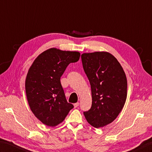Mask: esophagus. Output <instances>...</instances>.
<instances>
[{
  "instance_id": "1",
  "label": "esophagus",
  "mask_w": 152,
  "mask_h": 152,
  "mask_svg": "<svg viewBox=\"0 0 152 152\" xmlns=\"http://www.w3.org/2000/svg\"><path fill=\"white\" fill-rule=\"evenodd\" d=\"M74 108L78 107L79 106V103L77 102V103H74Z\"/></svg>"
}]
</instances>
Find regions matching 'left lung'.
<instances>
[{"label": "left lung", "mask_w": 152, "mask_h": 152, "mask_svg": "<svg viewBox=\"0 0 152 152\" xmlns=\"http://www.w3.org/2000/svg\"><path fill=\"white\" fill-rule=\"evenodd\" d=\"M81 58L92 97L91 108L84 115L91 126L103 127L117 117L125 103V73L117 58L109 53H84Z\"/></svg>", "instance_id": "8db88e82"}]
</instances>
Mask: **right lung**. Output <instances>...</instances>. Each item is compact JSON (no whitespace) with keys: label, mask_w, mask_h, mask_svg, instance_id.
I'll list each match as a JSON object with an SVG mask.
<instances>
[{"label":"right lung","mask_w":152,"mask_h":152,"mask_svg":"<svg viewBox=\"0 0 152 152\" xmlns=\"http://www.w3.org/2000/svg\"><path fill=\"white\" fill-rule=\"evenodd\" d=\"M80 56L78 52L51 48L39 55L29 68L26 79L28 102L33 113L47 126L60 124L74 108L65 97L61 77Z\"/></svg>","instance_id":"add662e5"}]
</instances>
